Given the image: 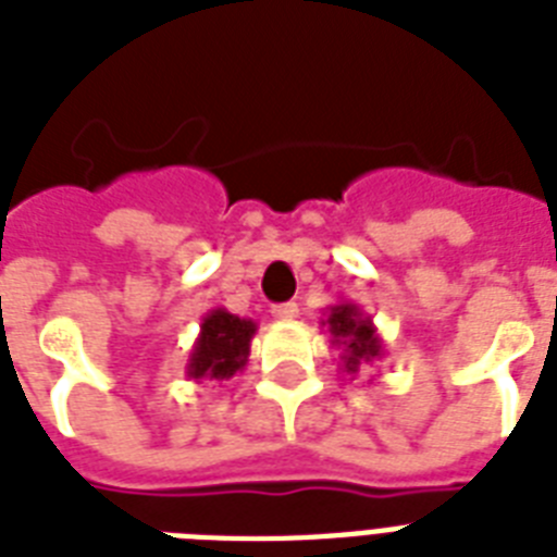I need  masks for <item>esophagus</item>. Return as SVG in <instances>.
<instances>
[{
    "instance_id": "1",
    "label": "esophagus",
    "mask_w": 557,
    "mask_h": 557,
    "mask_svg": "<svg viewBox=\"0 0 557 557\" xmlns=\"http://www.w3.org/2000/svg\"><path fill=\"white\" fill-rule=\"evenodd\" d=\"M297 314H300L297 304H277L271 309V318H277V321H295Z\"/></svg>"
}]
</instances>
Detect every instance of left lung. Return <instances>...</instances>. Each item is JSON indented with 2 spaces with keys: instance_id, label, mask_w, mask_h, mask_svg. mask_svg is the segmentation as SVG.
Wrapping results in <instances>:
<instances>
[{
  "instance_id": "8db88e82",
  "label": "left lung",
  "mask_w": 557,
  "mask_h": 557,
  "mask_svg": "<svg viewBox=\"0 0 557 557\" xmlns=\"http://www.w3.org/2000/svg\"><path fill=\"white\" fill-rule=\"evenodd\" d=\"M321 326L330 332L332 347L341 349V370L347 375H358V370L384 358V341L356 300H338L330 306Z\"/></svg>"
}]
</instances>
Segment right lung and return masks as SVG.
Instances as JSON below:
<instances>
[{
	"label": "right lung",
	"mask_w": 557,
	"mask_h": 557,
	"mask_svg": "<svg viewBox=\"0 0 557 557\" xmlns=\"http://www.w3.org/2000/svg\"><path fill=\"white\" fill-rule=\"evenodd\" d=\"M257 335V323L251 318H239L227 309H210L201 318L199 338L193 341L187 358V379L190 381H227L243 372L251 356V338Z\"/></svg>",
	"instance_id": "1"
}]
</instances>
